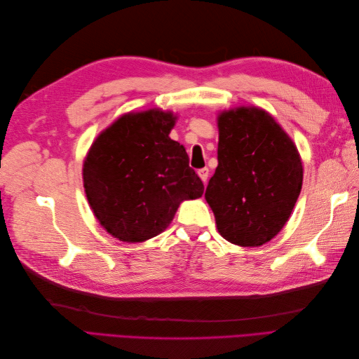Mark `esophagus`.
Segmentation results:
<instances>
[{"mask_svg": "<svg viewBox=\"0 0 359 359\" xmlns=\"http://www.w3.org/2000/svg\"><path fill=\"white\" fill-rule=\"evenodd\" d=\"M198 175L201 177V180H202L203 182H206V181H208V177H210V169H208V168L199 169V170H198Z\"/></svg>", "mask_w": 359, "mask_h": 359, "instance_id": "34e87169", "label": "esophagus"}]
</instances>
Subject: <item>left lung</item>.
Segmentation results:
<instances>
[{"label":"left lung","instance_id":"1","mask_svg":"<svg viewBox=\"0 0 359 359\" xmlns=\"http://www.w3.org/2000/svg\"><path fill=\"white\" fill-rule=\"evenodd\" d=\"M219 166L205 191L217 229L232 244L262 245L283 229L301 193L295 144L259 107L219 115Z\"/></svg>","mask_w":359,"mask_h":359}]
</instances>
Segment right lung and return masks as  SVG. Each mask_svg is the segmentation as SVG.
I'll return each mask as SVG.
<instances>
[{
  "instance_id": "obj_1",
  "label": "right lung",
  "mask_w": 359,
  "mask_h": 359,
  "mask_svg": "<svg viewBox=\"0 0 359 359\" xmlns=\"http://www.w3.org/2000/svg\"><path fill=\"white\" fill-rule=\"evenodd\" d=\"M175 119L160 109L126 114L99 135L83 161L86 199L119 241L161 233L182 201L202 196L186 148L169 137Z\"/></svg>"
}]
</instances>
